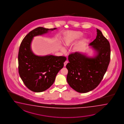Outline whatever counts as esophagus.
<instances>
[{
	"label": "esophagus",
	"instance_id": "esophagus-1",
	"mask_svg": "<svg viewBox=\"0 0 124 124\" xmlns=\"http://www.w3.org/2000/svg\"><path fill=\"white\" fill-rule=\"evenodd\" d=\"M68 63V61H65L64 62V66L65 67L66 66V65H67V64Z\"/></svg>",
	"mask_w": 124,
	"mask_h": 124
}]
</instances>
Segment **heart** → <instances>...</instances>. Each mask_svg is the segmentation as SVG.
<instances>
[{"label": "heart", "instance_id": "b5f03b06", "mask_svg": "<svg viewBox=\"0 0 124 124\" xmlns=\"http://www.w3.org/2000/svg\"><path fill=\"white\" fill-rule=\"evenodd\" d=\"M83 33L78 31H69L63 33L62 41L63 45L66 47H70L73 46L76 41L81 38ZM86 40V38H83L80 41L77 43L72 48L73 52H77L83 47ZM62 50L64 51L65 49L62 47Z\"/></svg>", "mask_w": 124, "mask_h": 124}]
</instances>
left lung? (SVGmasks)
<instances>
[{"label":"left lung","instance_id":"1","mask_svg":"<svg viewBox=\"0 0 124 124\" xmlns=\"http://www.w3.org/2000/svg\"><path fill=\"white\" fill-rule=\"evenodd\" d=\"M96 39L90 44L95 52L93 57L75 52L68 56L69 63L67 80L76 91L84 93L91 91L99 85L106 73L110 60L109 41L97 29Z\"/></svg>","mask_w":124,"mask_h":124}]
</instances>
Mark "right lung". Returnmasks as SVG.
Segmentation results:
<instances>
[{"instance_id": "obj_1", "label": "right lung", "mask_w": 124, "mask_h": 124, "mask_svg": "<svg viewBox=\"0 0 124 124\" xmlns=\"http://www.w3.org/2000/svg\"><path fill=\"white\" fill-rule=\"evenodd\" d=\"M56 29L36 28L25 36L21 43L18 55V72L24 84L31 91L40 92L49 88L67 59L63 56H37L31 50V44L34 37Z\"/></svg>"}]
</instances>
